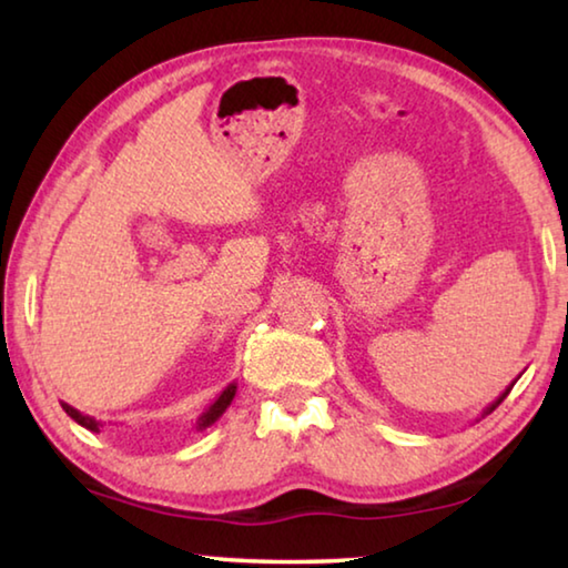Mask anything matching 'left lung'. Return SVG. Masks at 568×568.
<instances>
[{
  "label": "left lung",
  "instance_id": "obj_1",
  "mask_svg": "<svg viewBox=\"0 0 568 568\" xmlns=\"http://www.w3.org/2000/svg\"><path fill=\"white\" fill-rule=\"evenodd\" d=\"M516 383V381H514ZM514 383H511V386H508L504 393H501V396H498L494 403H488V406L484 408V413H480V418H484V416H488V413H491V410H496L498 408V403H501L506 396H508V393H511V388H514Z\"/></svg>",
  "mask_w": 568,
  "mask_h": 568
}]
</instances>
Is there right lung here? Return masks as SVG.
<instances>
[{
    "mask_svg": "<svg viewBox=\"0 0 568 568\" xmlns=\"http://www.w3.org/2000/svg\"><path fill=\"white\" fill-rule=\"evenodd\" d=\"M235 393H237V383L233 381V383H230V386H225V388H223V393H220V396H217L213 403H210V406H207L203 413H200V418H197V423H195V428H197V430H205V428L213 426V423H215V420H217L220 416H223V413L227 410L230 403H233ZM62 408H64L67 416H70L72 420L80 423L82 428L92 430V434H100V426H102V423H100L98 418L84 416V413H80L77 408H72L70 403H62Z\"/></svg>",
    "mask_w": 568,
    "mask_h": 568,
    "instance_id": "add662e5",
    "label": "right lung"
}]
</instances>
